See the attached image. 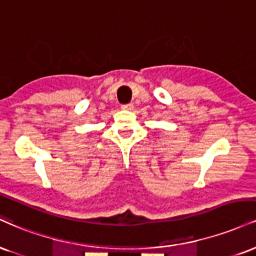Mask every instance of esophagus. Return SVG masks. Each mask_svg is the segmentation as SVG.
<instances>
[{
  "label": "esophagus",
  "mask_w": 256,
  "mask_h": 256,
  "mask_svg": "<svg viewBox=\"0 0 256 256\" xmlns=\"http://www.w3.org/2000/svg\"><path fill=\"white\" fill-rule=\"evenodd\" d=\"M121 108L124 110H132L134 108V105H133V103H128V104H123Z\"/></svg>",
  "instance_id": "obj_1"
}]
</instances>
